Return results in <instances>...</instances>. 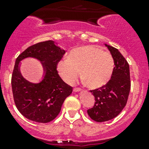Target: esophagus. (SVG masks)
Segmentation results:
<instances>
[{"instance_id":"esophagus-1","label":"esophagus","mask_w":149,"mask_h":149,"mask_svg":"<svg viewBox=\"0 0 149 149\" xmlns=\"http://www.w3.org/2000/svg\"><path fill=\"white\" fill-rule=\"evenodd\" d=\"M81 89H80V88H74V93H78V92H81Z\"/></svg>"}]
</instances>
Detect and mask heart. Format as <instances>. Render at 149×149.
<instances>
[{"instance_id": "1", "label": "heart", "mask_w": 149, "mask_h": 149, "mask_svg": "<svg viewBox=\"0 0 149 149\" xmlns=\"http://www.w3.org/2000/svg\"><path fill=\"white\" fill-rule=\"evenodd\" d=\"M113 68L112 55L95 45L74 48L68 55V59H63L57 64L59 74L67 84H74L81 71L86 86L92 89L104 86L110 81Z\"/></svg>"}]
</instances>
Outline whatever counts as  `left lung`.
Returning <instances> with one entry per match:
<instances>
[{
  "mask_svg": "<svg viewBox=\"0 0 149 149\" xmlns=\"http://www.w3.org/2000/svg\"><path fill=\"white\" fill-rule=\"evenodd\" d=\"M114 61L111 79L102 87L91 90L95 102L93 108L87 110L88 115L98 122L111 120L120 113L127 104L131 89L129 65L120 51L104 44Z\"/></svg>",
  "mask_w": 149,
  "mask_h": 149,
  "instance_id": "8db88e82",
  "label": "left lung"
}]
</instances>
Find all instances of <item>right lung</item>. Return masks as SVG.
<instances>
[{
	"instance_id": "add662e5",
	"label": "right lung",
	"mask_w": 149,
	"mask_h": 149,
	"mask_svg": "<svg viewBox=\"0 0 149 149\" xmlns=\"http://www.w3.org/2000/svg\"><path fill=\"white\" fill-rule=\"evenodd\" d=\"M65 51L52 40L37 43L27 48L15 60L12 75V89L15 106L27 119L47 123L57 116L62 105L72 93L56 71V65ZM27 58L37 59L42 64L43 74L38 83H32L23 77L20 62Z\"/></svg>"
}]
</instances>
